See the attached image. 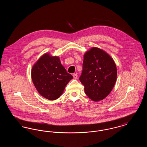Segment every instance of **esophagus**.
Instances as JSON below:
<instances>
[{"label":"esophagus","instance_id":"1","mask_svg":"<svg viewBox=\"0 0 147 147\" xmlns=\"http://www.w3.org/2000/svg\"><path fill=\"white\" fill-rule=\"evenodd\" d=\"M73 78H74V79H77V78H78V75L77 74H73Z\"/></svg>","mask_w":147,"mask_h":147}]
</instances>
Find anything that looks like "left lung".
I'll list each match as a JSON object with an SVG mask.
<instances>
[{
	"mask_svg": "<svg viewBox=\"0 0 147 147\" xmlns=\"http://www.w3.org/2000/svg\"><path fill=\"white\" fill-rule=\"evenodd\" d=\"M117 73L114 60L104 50L93 47L84 53L79 80L92 100L98 101L109 95L116 83Z\"/></svg>",
	"mask_w": 147,
	"mask_h": 147,
	"instance_id": "obj_1",
	"label": "left lung"
}]
</instances>
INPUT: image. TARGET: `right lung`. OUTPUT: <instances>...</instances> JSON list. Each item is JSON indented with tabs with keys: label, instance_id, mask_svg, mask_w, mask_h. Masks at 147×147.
Listing matches in <instances>:
<instances>
[{
	"label": "right lung",
	"instance_id": "right-lung-1",
	"mask_svg": "<svg viewBox=\"0 0 147 147\" xmlns=\"http://www.w3.org/2000/svg\"><path fill=\"white\" fill-rule=\"evenodd\" d=\"M31 78L42 96L55 100L62 95L65 86L73 77L67 72L59 57L46 53L33 65Z\"/></svg>",
	"mask_w": 147,
	"mask_h": 147
}]
</instances>
